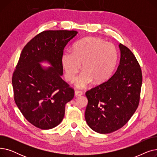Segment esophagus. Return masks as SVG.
<instances>
[{
	"instance_id": "obj_1",
	"label": "esophagus",
	"mask_w": 157,
	"mask_h": 157,
	"mask_svg": "<svg viewBox=\"0 0 157 157\" xmlns=\"http://www.w3.org/2000/svg\"><path fill=\"white\" fill-rule=\"evenodd\" d=\"M82 94H83V92H82L81 91H75L74 92V95H75L76 97H79L81 96Z\"/></svg>"
}]
</instances>
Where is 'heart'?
<instances>
[{"instance_id":"1","label":"heart","mask_w":157,"mask_h":157,"mask_svg":"<svg viewBox=\"0 0 157 157\" xmlns=\"http://www.w3.org/2000/svg\"><path fill=\"white\" fill-rule=\"evenodd\" d=\"M118 61V51L114 44L98 38L90 37L74 44L72 52L63 53L61 62L65 78L69 82L76 79L81 64L83 71L75 82L78 88H85L92 81L101 83L111 76Z\"/></svg>"}]
</instances>
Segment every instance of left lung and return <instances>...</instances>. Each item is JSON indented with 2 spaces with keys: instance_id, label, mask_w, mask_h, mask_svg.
I'll return each instance as SVG.
<instances>
[{
  "instance_id": "left-lung-1",
  "label": "left lung",
  "mask_w": 157,
  "mask_h": 157,
  "mask_svg": "<svg viewBox=\"0 0 157 157\" xmlns=\"http://www.w3.org/2000/svg\"><path fill=\"white\" fill-rule=\"evenodd\" d=\"M120 59L114 75L86 92L85 117L96 132L109 134L124 126L136 111L142 85L140 65L130 49L119 44Z\"/></svg>"
}]
</instances>
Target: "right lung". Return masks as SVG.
Returning <instances> with one entry per match:
<instances>
[{
    "mask_svg": "<svg viewBox=\"0 0 157 157\" xmlns=\"http://www.w3.org/2000/svg\"><path fill=\"white\" fill-rule=\"evenodd\" d=\"M78 32L46 30L25 45L14 71L12 83L14 101L31 124L43 130L62 122L66 104L74 95V90L61 78L63 49ZM48 63L44 67L40 63Z\"/></svg>",
    "mask_w": 157,
    "mask_h": 157,
    "instance_id": "add662e5",
    "label": "right lung"
}]
</instances>
